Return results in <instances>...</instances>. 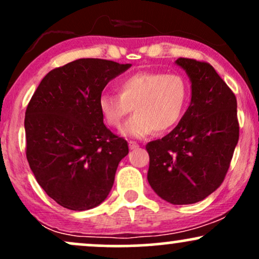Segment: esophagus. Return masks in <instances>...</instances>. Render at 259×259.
I'll return each mask as SVG.
<instances>
[{
	"instance_id": "obj_1",
	"label": "esophagus",
	"mask_w": 259,
	"mask_h": 259,
	"mask_svg": "<svg viewBox=\"0 0 259 259\" xmlns=\"http://www.w3.org/2000/svg\"><path fill=\"white\" fill-rule=\"evenodd\" d=\"M138 147H139L138 142H135V141H130L129 142V148H130V150H135V148H138Z\"/></svg>"
}]
</instances>
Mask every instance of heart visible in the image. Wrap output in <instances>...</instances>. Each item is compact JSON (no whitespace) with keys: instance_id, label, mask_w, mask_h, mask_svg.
Listing matches in <instances>:
<instances>
[{"instance_id":"1","label":"heart","mask_w":259,"mask_h":259,"mask_svg":"<svg viewBox=\"0 0 259 259\" xmlns=\"http://www.w3.org/2000/svg\"><path fill=\"white\" fill-rule=\"evenodd\" d=\"M190 99V84L178 73L139 72L119 82V95L103 92L97 107L107 125L117 127L130 112L135 114L120 129L125 138L141 139L164 133L179 123Z\"/></svg>"}]
</instances>
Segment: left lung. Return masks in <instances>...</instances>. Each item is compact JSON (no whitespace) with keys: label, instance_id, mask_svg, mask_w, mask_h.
Returning <instances> with one entry per match:
<instances>
[{"label":"left lung","instance_id":"1","mask_svg":"<svg viewBox=\"0 0 259 259\" xmlns=\"http://www.w3.org/2000/svg\"><path fill=\"white\" fill-rule=\"evenodd\" d=\"M191 82V101L168 135L148 142L147 180L160 198L173 204L200 202L224 180L239 141L236 97L214 68L178 58Z\"/></svg>","mask_w":259,"mask_h":259}]
</instances>
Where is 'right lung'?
Masks as SVG:
<instances>
[{"label":"right lung","mask_w":259,"mask_h":259,"mask_svg":"<svg viewBox=\"0 0 259 259\" xmlns=\"http://www.w3.org/2000/svg\"><path fill=\"white\" fill-rule=\"evenodd\" d=\"M132 64L80 58L41 80L25 112L26 158L47 195L72 210L106 200L127 142L103 124L97 99Z\"/></svg>","instance_id":"1"}]
</instances>
